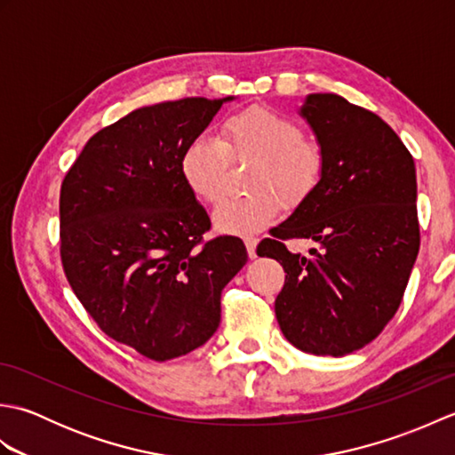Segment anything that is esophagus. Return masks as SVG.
<instances>
[{"label":"esophagus","instance_id":"obj_1","mask_svg":"<svg viewBox=\"0 0 455 455\" xmlns=\"http://www.w3.org/2000/svg\"><path fill=\"white\" fill-rule=\"evenodd\" d=\"M244 244H246V250H248V256H250V258H256L258 238H256V236H246V238H244Z\"/></svg>","mask_w":455,"mask_h":455}]
</instances>
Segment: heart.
Segmentation results:
<instances>
[{"instance_id": "heart-1", "label": "heart", "mask_w": 455, "mask_h": 455, "mask_svg": "<svg viewBox=\"0 0 455 455\" xmlns=\"http://www.w3.org/2000/svg\"><path fill=\"white\" fill-rule=\"evenodd\" d=\"M254 158L250 170V196L222 203L212 215L225 235H250L272 222L287 205L305 201L318 188L324 173V152L307 140L303 129L266 108H250L230 115L217 139L199 134L180 158V172L188 189L205 205H219L225 197L227 160Z\"/></svg>"}]
</instances>
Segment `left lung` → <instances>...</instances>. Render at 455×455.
I'll return each instance as SVG.
<instances>
[{
	"label": "left lung",
	"mask_w": 455,
	"mask_h": 455,
	"mask_svg": "<svg viewBox=\"0 0 455 455\" xmlns=\"http://www.w3.org/2000/svg\"><path fill=\"white\" fill-rule=\"evenodd\" d=\"M301 115L324 152L323 180L258 256L283 266L275 299L283 336L303 352L338 357L379 336L403 301L420 248L417 170L387 123L340 95H308ZM291 237L319 248L291 255Z\"/></svg>",
	"instance_id": "left-lung-1"
}]
</instances>
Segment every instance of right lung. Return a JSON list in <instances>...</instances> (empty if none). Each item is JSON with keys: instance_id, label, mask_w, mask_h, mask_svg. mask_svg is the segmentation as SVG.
I'll return each instance as SVG.
<instances>
[{"instance_id": "add662e5", "label": "right lung", "mask_w": 455, "mask_h": 455, "mask_svg": "<svg viewBox=\"0 0 455 455\" xmlns=\"http://www.w3.org/2000/svg\"><path fill=\"white\" fill-rule=\"evenodd\" d=\"M228 100L129 113L93 134L60 188L68 283L105 334L154 362L215 334L220 291L248 259L236 236L203 238L211 220L180 172L183 150Z\"/></svg>"}]
</instances>
